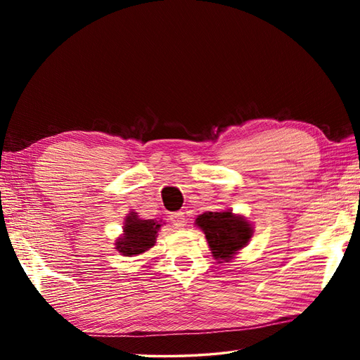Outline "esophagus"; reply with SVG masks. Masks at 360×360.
Wrapping results in <instances>:
<instances>
[{"mask_svg":"<svg viewBox=\"0 0 360 360\" xmlns=\"http://www.w3.org/2000/svg\"><path fill=\"white\" fill-rule=\"evenodd\" d=\"M169 221H172V224L174 225V227H184L186 225V216L184 212L182 211H178V212H173V214H169Z\"/></svg>","mask_w":360,"mask_h":360,"instance_id":"obj_1","label":"esophagus"}]
</instances>
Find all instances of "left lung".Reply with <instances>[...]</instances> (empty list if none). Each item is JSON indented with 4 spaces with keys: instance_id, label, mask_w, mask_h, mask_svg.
<instances>
[{
    "instance_id": "1",
    "label": "left lung",
    "mask_w": 360,
    "mask_h": 360,
    "mask_svg": "<svg viewBox=\"0 0 360 360\" xmlns=\"http://www.w3.org/2000/svg\"><path fill=\"white\" fill-rule=\"evenodd\" d=\"M197 225L205 231L206 240L216 259L229 262L238 249L248 245L252 236V227L245 219L231 211L205 212L197 217Z\"/></svg>"
}]
</instances>
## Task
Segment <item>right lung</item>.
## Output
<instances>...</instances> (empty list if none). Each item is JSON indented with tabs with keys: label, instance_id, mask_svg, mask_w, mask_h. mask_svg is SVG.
<instances>
[{
	"label": "right lung",
	"instance_id": "add662e5",
	"mask_svg": "<svg viewBox=\"0 0 360 360\" xmlns=\"http://www.w3.org/2000/svg\"><path fill=\"white\" fill-rule=\"evenodd\" d=\"M158 229H160V224L154 221V219L141 221V219L131 214L127 219L124 227V238L117 241V248L115 249L127 255V257L143 254L155 245Z\"/></svg>",
	"mask_w": 360,
	"mask_h": 360
}]
</instances>
